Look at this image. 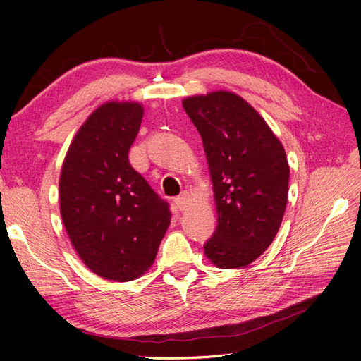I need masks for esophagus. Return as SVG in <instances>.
<instances>
[{
	"instance_id": "esophagus-1",
	"label": "esophagus",
	"mask_w": 361,
	"mask_h": 361,
	"mask_svg": "<svg viewBox=\"0 0 361 361\" xmlns=\"http://www.w3.org/2000/svg\"><path fill=\"white\" fill-rule=\"evenodd\" d=\"M174 204H176V207H178L179 211H185V209H187V206L190 204V195L187 192L180 194L179 197L174 199Z\"/></svg>"
}]
</instances>
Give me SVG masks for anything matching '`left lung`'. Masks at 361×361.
<instances>
[{"label":"left lung","mask_w":361,"mask_h":361,"mask_svg":"<svg viewBox=\"0 0 361 361\" xmlns=\"http://www.w3.org/2000/svg\"><path fill=\"white\" fill-rule=\"evenodd\" d=\"M182 105L202 137L218 216L204 255L218 268H244L274 241L285 215V147L264 117L233 92L188 96Z\"/></svg>","instance_id":"1"}]
</instances>
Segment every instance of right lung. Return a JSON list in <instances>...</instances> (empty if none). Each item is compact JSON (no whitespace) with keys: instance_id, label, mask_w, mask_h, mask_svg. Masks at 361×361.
I'll return each mask as SVG.
<instances>
[{"instance_id":"add662e5","label":"right lung","mask_w":361,"mask_h":361,"mask_svg":"<svg viewBox=\"0 0 361 361\" xmlns=\"http://www.w3.org/2000/svg\"><path fill=\"white\" fill-rule=\"evenodd\" d=\"M143 114L134 101L96 108L75 134L60 173V214L72 247L92 272L113 281L145 274L171 218L128 159Z\"/></svg>"}]
</instances>
